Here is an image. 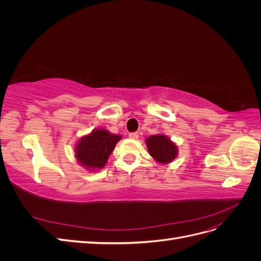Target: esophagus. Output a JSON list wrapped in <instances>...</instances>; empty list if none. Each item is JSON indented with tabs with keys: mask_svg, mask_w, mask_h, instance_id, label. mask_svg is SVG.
Wrapping results in <instances>:
<instances>
[{
	"mask_svg": "<svg viewBox=\"0 0 261 261\" xmlns=\"http://www.w3.org/2000/svg\"><path fill=\"white\" fill-rule=\"evenodd\" d=\"M138 137H139L138 133H130L129 134V138H132V139H138Z\"/></svg>",
	"mask_w": 261,
	"mask_h": 261,
	"instance_id": "esophagus-1",
	"label": "esophagus"
}]
</instances>
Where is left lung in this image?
Returning <instances> with one entry per match:
<instances>
[{
  "mask_svg": "<svg viewBox=\"0 0 261 261\" xmlns=\"http://www.w3.org/2000/svg\"><path fill=\"white\" fill-rule=\"evenodd\" d=\"M148 152L160 164H168L175 159L178 154L177 145L167 135L156 134L146 138Z\"/></svg>",
  "mask_w": 261,
  "mask_h": 261,
  "instance_id": "1",
  "label": "left lung"
}]
</instances>
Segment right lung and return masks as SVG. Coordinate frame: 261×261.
Wrapping results in <instances>:
<instances>
[{
    "label": "right lung",
    "instance_id": "right-lung-1",
    "mask_svg": "<svg viewBox=\"0 0 261 261\" xmlns=\"http://www.w3.org/2000/svg\"><path fill=\"white\" fill-rule=\"evenodd\" d=\"M122 135L111 134L105 128H96L82 136L75 145V159L89 172L103 169Z\"/></svg>",
    "mask_w": 261,
    "mask_h": 261
}]
</instances>
